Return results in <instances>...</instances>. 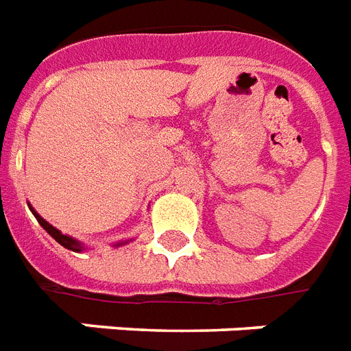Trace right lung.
I'll use <instances>...</instances> for the list:
<instances>
[{
    "label": "right lung",
    "mask_w": 351,
    "mask_h": 351,
    "mask_svg": "<svg viewBox=\"0 0 351 351\" xmlns=\"http://www.w3.org/2000/svg\"><path fill=\"white\" fill-rule=\"evenodd\" d=\"M29 208H30V212H32V214H34V217L38 219V223L41 224V226H43L45 230H47V234L52 235V237H54V239L58 241V243H60L61 246H64L66 250H72V252H83V250H85V246H83V243H81V241L74 239V237H70V235H66V234H61L60 230L56 228V226H52V224H50L49 221H45L43 217H41V215H39L38 212H36V210L32 208V206H30V204H29ZM130 241L132 239L119 241V243H116V245H114V246H123V245H127V243H130Z\"/></svg>",
    "instance_id": "right-lung-1"
}]
</instances>
